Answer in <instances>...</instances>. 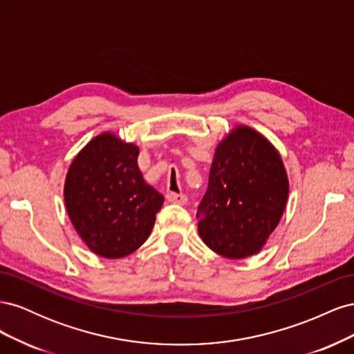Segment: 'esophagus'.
<instances>
[{
    "label": "esophagus",
    "instance_id": "1",
    "mask_svg": "<svg viewBox=\"0 0 354 354\" xmlns=\"http://www.w3.org/2000/svg\"><path fill=\"white\" fill-rule=\"evenodd\" d=\"M167 201L171 203H178V205H185L187 202V196L183 194H174V192H168Z\"/></svg>",
    "mask_w": 354,
    "mask_h": 354
}]
</instances>
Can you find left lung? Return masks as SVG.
<instances>
[{
	"mask_svg": "<svg viewBox=\"0 0 354 354\" xmlns=\"http://www.w3.org/2000/svg\"><path fill=\"white\" fill-rule=\"evenodd\" d=\"M289 194L286 168L272 142L238 124L218 142L208 190L198 208V232L226 259L259 254L279 224Z\"/></svg>",
	"mask_w": 354,
	"mask_h": 354,
	"instance_id": "8db88e82",
	"label": "left lung"
}]
</instances>
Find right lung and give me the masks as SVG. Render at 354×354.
Returning a JSON list of instances; mask_svg holds the SVG:
<instances>
[{
	"label": "right lung",
	"mask_w": 354,
	"mask_h": 354,
	"mask_svg": "<svg viewBox=\"0 0 354 354\" xmlns=\"http://www.w3.org/2000/svg\"><path fill=\"white\" fill-rule=\"evenodd\" d=\"M140 149L104 131L73 158L63 196L72 226L88 250L122 259L146 242L164 196L146 183L137 158Z\"/></svg>",
	"instance_id": "right-lung-1"
}]
</instances>
